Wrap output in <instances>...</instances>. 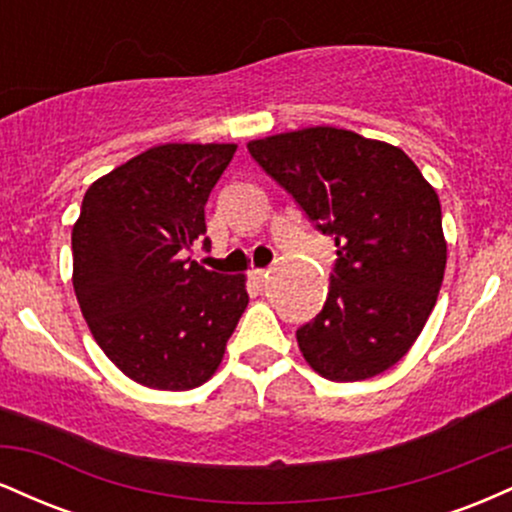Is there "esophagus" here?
I'll return each instance as SVG.
<instances>
[{
    "instance_id": "obj_1",
    "label": "esophagus",
    "mask_w": 512,
    "mask_h": 512,
    "mask_svg": "<svg viewBox=\"0 0 512 512\" xmlns=\"http://www.w3.org/2000/svg\"><path fill=\"white\" fill-rule=\"evenodd\" d=\"M250 279L255 281V284H264V279H267V269H252L250 272Z\"/></svg>"
}]
</instances>
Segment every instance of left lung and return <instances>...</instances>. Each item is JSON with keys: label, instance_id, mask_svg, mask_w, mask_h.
I'll return each instance as SVG.
<instances>
[{"label": "left lung", "instance_id": "left-lung-1", "mask_svg": "<svg viewBox=\"0 0 512 512\" xmlns=\"http://www.w3.org/2000/svg\"><path fill=\"white\" fill-rule=\"evenodd\" d=\"M248 151L337 245L327 301L296 332L308 366L334 383L395 366L443 284L436 190L402 149L349 129L305 127L255 139Z\"/></svg>", "mask_w": 512, "mask_h": 512}]
</instances>
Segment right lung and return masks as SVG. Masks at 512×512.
Here are the masks:
<instances>
[{
    "instance_id": "add662e5",
    "label": "right lung",
    "mask_w": 512,
    "mask_h": 512,
    "mask_svg": "<svg viewBox=\"0 0 512 512\" xmlns=\"http://www.w3.org/2000/svg\"><path fill=\"white\" fill-rule=\"evenodd\" d=\"M236 149L161 144L86 190L72 228L74 293L93 339L134 383H207L248 308L243 274L182 260L207 233L204 204Z\"/></svg>"
}]
</instances>
